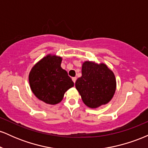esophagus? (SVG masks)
I'll return each mask as SVG.
<instances>
[{
	"label": "esophagus",
	"mask_w": 148,
	"mask_h": 148,
	"mask_svg": "<svg viewBox=\"0 0 148 148\" xmlns=\"http://www.w3.org/2000/svg\"><path fill=\"white\" fill-rule=\"evenodd\" d=\"M72 81H73V82L75 83L76 81V77H72Z\"/></svg>",
	"instance_id": "34e87169"
}]
</instances>
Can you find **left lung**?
<instances>
[{
    "label": "left lung",
    "instance_id": "1",
    "mask_svg": "<svg viewBox=\"0 0 148 148\" xmlns=\"http://www.w3.org/2000/svg\"><path fill=\"white\" fill-rule=\"evenodd\" d=\"M81 73L75 86L85 104L95 108L109 102L116 88L115 75L111 69L105 64L86 61Z\"/></svg>",
    "mask_w": 148,
    "mask_h": 148
}]
</instances>
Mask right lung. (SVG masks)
<instances>
[{
  "instance_id": "add662e5",
  "label": "right lung",
  "mask_w": 148,
  "mask_h": 148,
  "mask_svg": "<svg viewBox=\"0 0 148 148\" xmlns=\"http://www.w3.org/2000/svg\"><path fill=\"white\" fill-rule=\"evenodd\" d=\"M62 58L48 55L34 65L29 74L31 90L36 97L49 104L60 102L74 82L60 67Z\"/></svg>"
}]
</instances>
